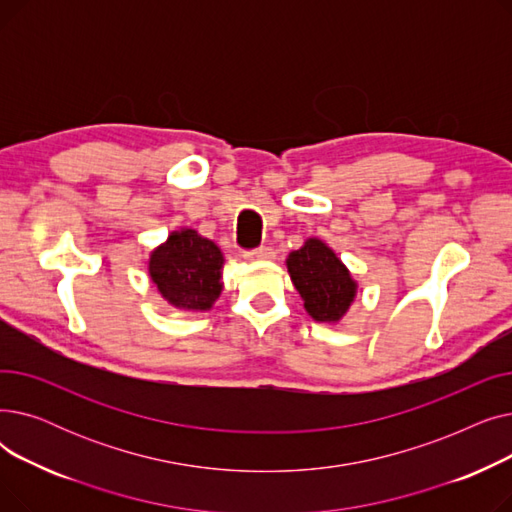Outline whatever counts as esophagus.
Masks as SVG:
<instances>
[{"mask_svg":"<svg viewBox=\"0 0 512 512\" xmlns=\"http://www.w3.org/2000/svg\"><path fill=\"white\" fill-rule=\"evenodd\" d=\"M245 257H247V261H272V259H276V253L272 247H259L251 253H245Z\"/></svg>","mask_w":512,"mask_h":512,"instance_id":"34e87169","label":"esophagus"}]
</instances>
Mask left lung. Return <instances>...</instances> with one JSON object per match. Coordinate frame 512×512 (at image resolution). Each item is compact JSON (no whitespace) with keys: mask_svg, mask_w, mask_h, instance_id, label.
<instances>
[{"mask_svg":"<svg viewBox=\"0 0 512 512\" xmlns=\"http://www.w3.org/2000/svg\"><path fill=\"white\" fill-rule=\"evenodd\" d=\"M288 276L305 311L319 324H340L357 299V280L334 249L317 236L286 257Z\"/></svg>","mask_w":512,"mask_h":512,"instance_id":"1","label":"left lung"}]
</instances>
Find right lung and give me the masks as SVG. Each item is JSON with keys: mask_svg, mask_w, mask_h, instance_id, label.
I'll list each match as a JSON object with an SVG mask.
<instances>
[{"mask_svg": "<svg viewBox=\"0 0 512 512\" xmlns=\"http://www.w3.org/2000/svg\"><path fill=\"white\" fill-rule=\"evenodd\" d=\"M224 253L193 228H178L147 259V272L168 305L186 313L211 311L224 290Z\"/></svg>", "mask_w": 512, "mask_h": 512, "instance_id": "add662e5", "label": "right lung"}]
</instances>
